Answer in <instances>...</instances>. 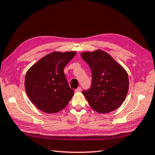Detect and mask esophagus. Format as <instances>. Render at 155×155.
Returning a JSON list of instances; mask_svg holds the SVG:
<instances>
[{"instance_id":"1","label":"esophagus","mask_w":155,"mask_h":155,"mask_svg":"<svg viewBox=\"0 0 155 155\" xmlns=\"http://www.w3.org/2000/svg\"><path fill=\"white\" fill-rule=\"evenodd\" d=\"M81 87H78L77 88V89L75 90V92H81Z\"/></svg>"}]
</instances>
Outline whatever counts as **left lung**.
<instances>
[{
	"label": "left lung",
	"mask_w": 155,
	"mask_h": 155,
	"mask_svg": "<svg viewBox=\"0 0 155 155\" xmlns=\"http://www.w3.org/2000/svg\"><path fill=\"white\" fill-rule=\"evenodd\" d=\"M81 56L92 71V85L89 89L83 91L90 107L99 113L117 109L128 91L126 71L103 50L83 52Z\"/></svg>",
	"instance_id": "8db88e82"
}]
</instances>
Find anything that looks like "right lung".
Segmentation results:
<instances>
[{
	"instance_id": "obj_1",
	"label": "right lung",
	"mask_w": 155,
	"mask_h": 155,
	"mask_svg": "<svg viewBox=\"0 0 155 155\" xmlns=\"http://www.w3.org/2000/svg\"><path fill=\"white\" fill-rule=\"evenodd\" d=\"M76 51H54L41 58L28 71L25 87L32 104L41 111L56 113L70 101L74 90L69 86L65 66L75 56Z\"/></svg>"
}]
</instances>
